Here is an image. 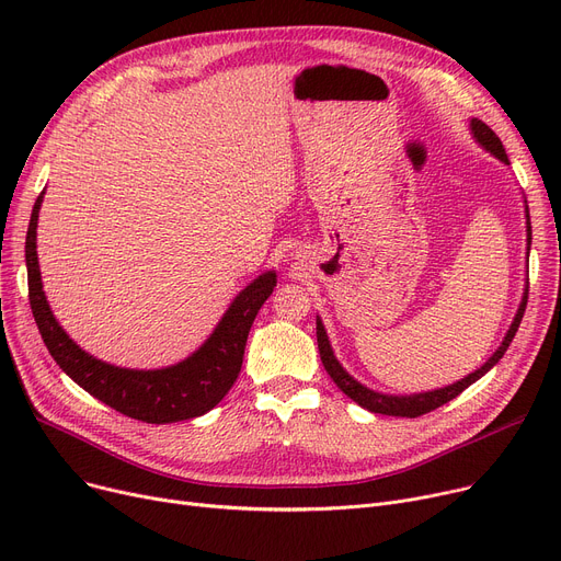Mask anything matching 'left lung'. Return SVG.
Returning a JSON list of instances; mask_svg holds the SVG:
<instances>
[{"label": "left lung", "mask_w": 561, "mask_h": 561, "mask_svg": "<svg viewBox=\"0 0 561 561\" xmlns=\"http://www.w3.org/2000/svg\"><path fill=\"white\" fill-rule=\"evenodd\" d=\"M470 127H473V134H476L478 142H480L482 147H486V150H489L491 154H495L500 161L510 163V159H507V154H505L503 142H500V138L493 134V129H491L489 125H484L482 121H473V123H470ZM529 239H533V227H529V216H527V243H529ZM525 305H527V296H525L523 302H520V309H518V313H516V318H514V322H512V328H510V332H507L503 345H500V347L493 352V357H491L480 370L470 373L468 377H463L461 381H457V385L446 387V389H438V391L396 398V396L375 393V391L362 387L357 379H352V377L341 368V364L336 362L334 352H332V347H330L328 334H325V330H322V322L316 320V336H318L320 362H322V366H325L328 375L334 379V385H336L347 398H352L357 404H362L364 409L373 411V414L402 416V419H419V416H423V414H430V411H434L436 407L446 404V402H450L453 398H457L461 391H466L470 385H473V381H478L484 373H489L500 359H503V355L507 352L512 339H514L516 332H518V325H520L523 313H525Z\"/></svg>", "instance_id": "obj_1"}]
</instances>
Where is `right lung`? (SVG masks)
Segmentation results:
<instances>
[{
  "label": "right lung",
  "mask_w": 561,
  "mask_h": 561,
  "mask_svg": "<svg viewBox=\"0 0 561 561\" xmlns=\"http://www.w3.org/2000/svg\"><path fill=\"white\" fill-rule=\"evenodd\" d=\"M43 193L38 195L32 220L26 229V277H28V305H32L38 332L54 362L70 375L77 385L102 400L121 414L152 423H176L206 414L214 409L233 387L241 373L245 343L252 322L261 305L271 298L277 284L275 273H265L239 293L220 320V325L193 357L161 370H127L104 364L72 343L58 328L56 318L45 300L38 254H36V227Z\"/></svg>",
  "instance_id": "obj_1"
}]
</instances>
